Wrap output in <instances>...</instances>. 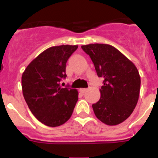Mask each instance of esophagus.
Segmentation results:
<instances>
[{"label":"esophagus","mask_w":158,"mask_h":158,"mask_svg":"<svg viewBox=\"0 0 158 158\" xmlns=\"http://www.w3.org/2000/svg\"><path fill=\"white\" fill-rule=\"evenodd\" d=\"M79 91H80L81 93H85L86 91H87V89H80Z\"/></svg>","instance_id":"1"}]
</instances>
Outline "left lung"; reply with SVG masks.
Returning a JSON list of instances; mask_svg holds the SVG:
<instances>
[{
	"label": "left lung",
	"mask_w": 158,
	"mask_h": 158,
	"mask_svg": "<svg viewBox=\"0 0 158 158\" xmlns=\"http://www.w3.org/2000/svg\"><path fill=\"white\" fill-rule=\"evenodd\" d=\"M89 54L99 77L104 78L100 99L93 104L96 118L109 126L125 121L139 100L141 78L135 64L115 47L92 43L81 46Z\"/></svg>",
	"instance_id": "1"
}]
</instances>
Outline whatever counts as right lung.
Masks as SVG:
<instances>
[{
    "mask_svg": "<svg viewBox=\"0 0 158 158\" xmlns=\"http://www.w3.org/2000/svg\"><path fill=\"white\" fill-rule=\"evenodd\" d=\"M78 46L51 47L39 54L22 74V91L29 109L38 120L55 127L69 119L78 92L60 85L65 78V65Z\"/></svg>",
    "mask_w": 158,
    "mask_h": 158,
    "instance_id": "obj_1",
    "label": "right lung"
}]
</instances>
